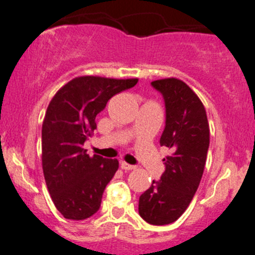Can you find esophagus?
Masks as SVG:
<instances>
[{
    "mask_svg": "<svg viewBox=\"0 0 255 255\" xmlns=\"http://www.w3.org/2000/svg\"><path fill=\"white\" fill-rule=\"evenodd\" d=\"M121 168L123 170H133V169H135V165H130V164L126 163V161H121Z\"/></svg>",
    "mask_w": 255,
    "mask_h": 255,
    "instance_id": "1",
    "label": "esophagus"
}]
</instances>
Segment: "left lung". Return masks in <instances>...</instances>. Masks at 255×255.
Listing matches in <instances>:
<instances>
[{
	"instance_id": "left-lung-1",
	"label": "left lung",
	"mask_w": 255,
	"mask_h": 255,
	"mask_svg": "<svg viewBox=\"0 0 255 255\" xmlns=\"http://www.w3.org/2000/svg\"><path fill=\"white\" fill-rule=\"evenodd\" d=\"M151 86L163 95L165 127L160 145L170 155L163 159L165 171L160 180L139 197L140 217L145 222L164 226L175 222L185 212L197 191L210 145L206 110L197 95L179 79H161Z\"/></svg>"
}]
</instances>
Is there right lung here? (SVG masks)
<instances>
[{"mask_svg":"<svg viewBox=\"0 0 255 255\" xmlns=\"http://www.w3.org/2000/svg\"><path fill=\"white\" fill-rule=\"evenodd\" d=\"M137 82L80 76L61 87L49 104L42 127L43 173L54 205L68 220H86L101 206L118 160L90 156L84 143L96 129V116L109 100Z\"/></svg>","mask_w":255,"mask_h":255,"instance_id":"add662e5","label":"right lung"}]
</instances>
